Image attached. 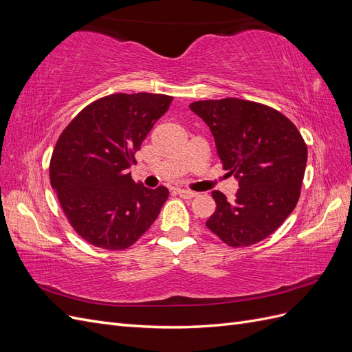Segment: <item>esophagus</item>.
<instances>
[{
  "mask_svg": "<svg viewBox=\"0 0 352 352\" xmlns=\"http://www.w3.org/2000/svg\"><path fill=\"white\" fill-rule=\"evenodd\" d=\"M176 192L179 194V197H182L185 199H190L197 197V192H192V190H188V189H176Z\"/></svg>",
  "mask_w": 352,
  "mask_h": 352,
  "instance_id": "1",
  "label": "esophagus"
}]
</instances>
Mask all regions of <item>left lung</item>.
I'll return each instance as SVG.
<instances>
[{
	"label": "left lung",
	"mask_w": 352,
	"mask_h": 352,
	"mask_svg": "<svg viewBox=\"0 0 352 352\" xmlns=\"http://www.w3.org/2000/svg\"><path fill=\"white\" fill-rule=\"evenodd\" d=\"M214 136L223 168L235 176L233 201L212 190L216 211L206 226L229 247H250L278 229L294 211L307 166V145L278 110L239 98L189 105Z\"/></svg>",
	"instance_id": "8db88e82"
}]
</instances>
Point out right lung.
<instances>
[{"label":"right lung","mask_w":352,"mask_h":352,"mask_svg":"<svg viewBox=\"0 0 352 352\" xmlns=\"http://www.w3.org/2000/svg\"><path fill=\"white\" fill-rule=\"evenodd\" d=\"M162 94H113L85 107L60 135L51 186L79 236L95 247L126 250L150 229L168 189L135 184V151L172 102Z\"/></svg>","instance_id":"right-lung-1"}]
</instances>
